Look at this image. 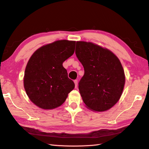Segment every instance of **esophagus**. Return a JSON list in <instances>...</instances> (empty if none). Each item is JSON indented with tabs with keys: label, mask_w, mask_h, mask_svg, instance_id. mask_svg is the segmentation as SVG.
<instances>
[{
	"label": "esophagus",
	"mask_w": 149,
	"mask_h": 149,
	"mask_svg": "<svg viewBox=\"0 0 149 149\" xmlns=\"http://www.w3.org/2000/svg\"><path fill=\"white\" fill-rule=\"evenodd\" d=\"M74 84H75V88H77V86H78V80H74Z\"/></svg>",
	"instance_id": "34e87169"
}]
</instances>
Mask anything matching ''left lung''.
I'll return each mask as SVG.
<instances>
[{"label": "left lung", "mask_w": 149, "mask_h": 149, "mask_svg": "<svg viewBox=\"0 0 149 149\" xmlns=\"http://www.w3.org/2000/svg\"><path fill=\"white\" fill-rule=\"evenodd\" d=\"M75 53L84 69L78 83L84 102L93 111L110 109L118 102L125 83L118 58L110 50L85 41L77 42Z\"/></svg>", "instance_id": "obj_1"}]
</instances>
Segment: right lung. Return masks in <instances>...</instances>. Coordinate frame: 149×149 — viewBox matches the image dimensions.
<instances>
[{"label": "right lung", "mask_w": 149, "mask_h": 149, "mask_svg": "<svg viewBox=\"0 0 149 149\" xmlns=\"http://www.w3.org/2000/svg\"><path fill=\"white\" fill-rule=\"evenodd\" d=\"M75 41H56L33 53L24 71V87L29 99L42 109H54L65 102L74 88L63 62L74 54Z\"/></svg>", "instance_id": "right-lung-1"}]
</instances>
